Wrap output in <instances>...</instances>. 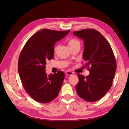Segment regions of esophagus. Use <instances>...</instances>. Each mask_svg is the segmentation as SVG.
Returning a JSON list of instances; mask_svg holds the SVG:
<instances>
[{"label": "esophagus", "mask_w": 129, "mask_h": 129, "mask_svg": "<svg viewBox=\"0 0 129 129\" xmlns=\"http://www.w3.org/2000/svg\"><path fill=\"white\" fill-rule=\"evenodd\" d=\"M65 73H66V74L67 75H72L74 74V73L73 72H69V71H67V72H65Z\"/></svg>", "instance_id": "obj_1"}]
</instances>
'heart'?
Listing matches in <instances>:
<instances>
[{
  "mask_svg": "<svg viewBox=\"0 0 129 129\" xmlns=\"http://www.w3.org/2000/svg\"><path fill=\"white\" fill-rule=\"evenodd\" d=\"M80 44L79 43V41H78L76 39H70L68 41V44L70 48H72L73 46L75 45L76 44ZM57 48H58V46H56L55 47L54 52H56L57 51Z\"/></svg>",
  "mask_w": 129,
  "mask_h": 129,
  "instance_id": "1",
  "label": "heart"
}]
</instances>
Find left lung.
<instances>
[{
    "label": "left lung",
    "instance_id": "left-lung-1",
    "mask_svg": "<svg viewBox=\"0 0 129 129\" xmlns=\"http://www.w3.org/2000/svg\"><path fill=\"white\" fill-rule=\"evenodd\" d=\"M73 34L84 41L83 58L90 72L86 77L78 74L77 94L89 102L102 98L110 89L116 69L112 48L106 38L94 29H85Z\"/></svg>",
    "mask_w": 129,
    "mask_h": 129
}]
</instances>
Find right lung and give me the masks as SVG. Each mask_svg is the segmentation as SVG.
<instances>
[{
  "label": "right lung",
  "mask_w": 129,
  "mask_h": 129,
  "mask_svg": "<svg viewBox=\"0 0 129 129\" xmlns=\"http://www.w3.org/2000/svg\"><path fill=\"white\" fill-rule=\"evenodd\" d=\"M69 31L41 30L29 38L21 51L18 65L19 76L25 91L38 102L48 103L58 96L64 73L58 71L47 75L45 65L53 59L55 44Z\"/></svg>",
  "instance_id": "obj_1"
}]
</instances>
